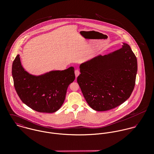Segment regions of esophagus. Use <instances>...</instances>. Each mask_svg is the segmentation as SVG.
I'll return each mask as SVG.
<instances>
[{
  "instance_id": "1",
  "label": "esophagus",
  "mask_w": 154,
  "mask_h": 154,
  "mask_svg": "<svg viewBox=\"0 0 154 154\" xmlns=\"http://www.w3.org/2000/svg\"><path fill=\"white\" fill-rule=\"evenodd\" d=\"M75 74L76 78H77V77L79 75V74H80V71H79V70H78V69L75 70Z\"/></svg>"
}]
</instances>
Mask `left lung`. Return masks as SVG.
<instances>
[{
  "instance_id": "left-lung-1",
  "label": "left lung",
  "mask_w": 154,
  "mask_h": 154,
  "mask_svg": "<svg viewBox=\"0 0 154 154\" xmlns=\"http://www.w3.org/2000/svg\"><path fill=\"white\" fill-rule=\"evenodd\" d=\"M77 82L88 105L103 111L118 107L132 94L137 70V59L129 45L82 63Z\"/></svg>"
}]
</instances>
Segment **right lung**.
<instances>
[{"label":"right lung","mask_w":154,"mask_h":154,"mask_svg":"<svg viewBox=\"0 0 154 154\" xmlns=\"http://www.w3.org/2000/svg\"><path fill=\"white\" fill-rule=\"evenodd\" d=\"M15 90L22 102L40 112H54L64 103L67 89L75 79V69L53 70L39 76L29 73L22 67L18 54L12 63Z\"/></svg>","instance_id":"right-lung-1"}]
</instances>
